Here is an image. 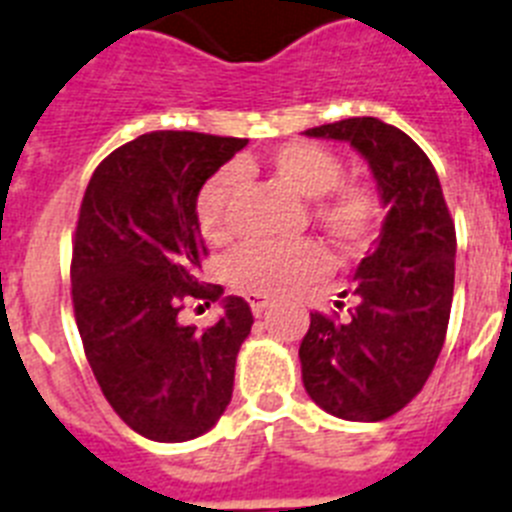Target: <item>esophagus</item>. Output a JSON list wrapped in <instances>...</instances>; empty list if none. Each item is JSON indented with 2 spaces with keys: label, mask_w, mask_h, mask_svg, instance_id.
<instances>
[{
  "label": "esophagus",
  "mask_w": 512,
  "mask_h": 512,
  "mask_svg": "<svg viewBox=\"0 0 512 512\" xmlns=\"http://www.w3.org/2000/svg\"><path fill=\"white\" fill-rule=\"evenodd\" d=\"M249 307H252V312H255V317H260L265 312V307H268V296H260V294H249Z\"/></svg>",
  "instance_id": "1"
}]
</instances>
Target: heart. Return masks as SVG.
<instances>
[{"label":"heart","instance_id":"obj_1","mask_svg":"<svg viewBox=\"0 0 512 512\" xmlns=\"http://www.w3.org/2000/svg\"><path fill=\"white\" fill-rule=\"evenodd\" d=\"M242 169L223 166L197 192V221L203 236L223 244L231 236V203L242 187ZM268 171L294 195L312 200V218L343 249L367 247L380 223V197L364 182H341L343 161L325 145L294 140L268 156ZM330 255L315 239L291 244L249 242L226 260V278L236 291L260 296L289 294L328 273Z\"/></svg>","mask_w":512,"mask_h":512}]
</instances>
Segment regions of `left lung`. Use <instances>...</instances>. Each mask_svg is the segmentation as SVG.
Here are the masks:
<instances>
[{"mask_svg": "<svg viewBox=\"0 0 512 512\" xmlns=\"http://www.w3.org/2000/svg\"><path fill=\"white\" fill-rule=\"evenodd\" d=\"M341 140L369 163L388 216L354 273L346 320L309 315L299 346L304 390L346 422H382L424 388L445 343L455 281V226L440 179L406 132L351 117L304 132Z\"/></svg>", "mask_w": 512, "mask_h": 512, "instance_id": "8db88e82", "label": "left lung"}]
</instances>
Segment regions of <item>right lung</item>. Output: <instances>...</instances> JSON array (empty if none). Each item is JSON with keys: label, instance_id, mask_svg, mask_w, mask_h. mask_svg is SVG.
<instances>
[{"label": "right lung", "instance_id": "obj_1", "mask_svg": "<svg viewBox=\"0 0 512 512\" xmlns=\"http://www.w3.org/2000/svg\"><path fill=\"white\" fill-rule=\"evenodd\" d=\"M247 140L148 132L98 163L72 242V304L88 364L127 427L156 442L205 435L234 390L252 328L242 296L222 299L208 331L182 326L187 298H221L197 281L205 255L197 192Z\"/></svg>", "mask_w": 512, "mask_h": 512}]
</instances>
